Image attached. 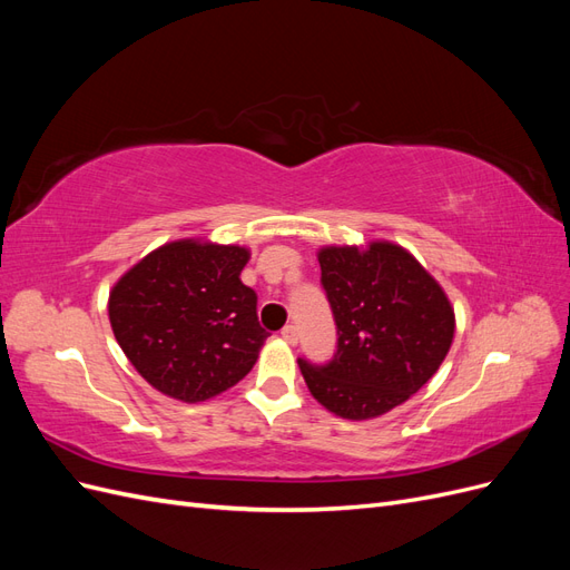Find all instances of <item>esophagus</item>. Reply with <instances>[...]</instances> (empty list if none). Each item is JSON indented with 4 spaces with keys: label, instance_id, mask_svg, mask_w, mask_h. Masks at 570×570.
Returning a JSON list of instances; mask_svg holds the SVG:
<instances>
[{
    "label": "esophagus",
    "instance_id": "34e87169",
    "mask_svg": "<svg viewBox=\"0 0 570 570\" xmlns=\"http://www.w3.org/2000/svg\"><path fill=\"white\" fill-rule=\"evenodd\" d=\"M281 335H283V340H285L287 344H297V340H299V333H297L295 325H285Z\"/></svg>",
    "mask_w": 570,
    "mask_h": 570
}]
</instances>
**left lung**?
Masks as SVG:
<instances>
[{"label":"left lung","mask_w":570,"mask_h":570,"mask_svg":"<svg viewBox=\"0 0 570 570\" xmlns=\"http://www.w3.org/2000/svg\"><path fill=\"white\" fill-rule=\"evenodd\" d=\"M318 264L337 352L325 366L299 358L306 387L340 419L383 416L442 366L454 340V306L416 256L387 239L325 245Z\"/></svg>","instance_id":"left-lung-1"}]
</instances>
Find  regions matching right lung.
Returning <instances> with one entry per match:
<instances>
[{
	"label": "right lung",
	"mask_w": 570,
	"mask_h": 570,
	"mask_svg": "<svg viewBox=\"0 0 570 570\" xmlns=\"http://www.w3.org/2000/svg\"><path fill=\"white\" fill-rule=\"evenodd\" d=\"M247 262V247L185 237L116 281L114 337L154 390L197 404L252 371L268 333L256 318V292L239 281Z\"/></svg>",
	"instance_id": "1"
}]
</instances>
